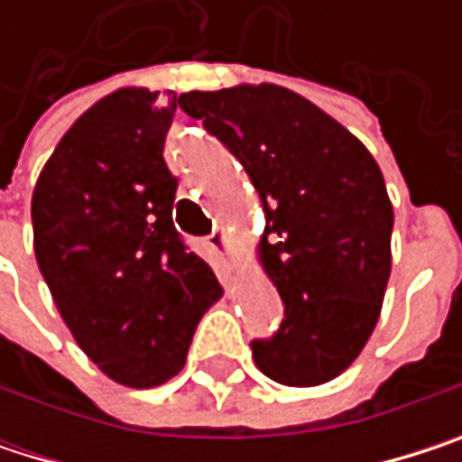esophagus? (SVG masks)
<instances>
[{"mask_svg":"<svg viewBox=\"0 0 462 462\" xmlns=\"http://www.w3.org/2000/svg\"><path fill=\"white\" fill-rule=\"evenodd\" d=\"M208 240H211V245H214V248H217V251L225 256L227 267H230V270H235V264H237V262H235V251H232L230 235H227L225 230H217L214 235H211V237H208Z\"/></svg>","mask_w":462,"mask_h":462,"instance_id":"obj_1","label":"esophagus"}]
</instances>
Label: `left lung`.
<instances>
[{
	"label": "left lung",
	"mask_w": 462,
	"mask_h": 462,
	"mask_svg": "<svg viewBox=\"0 0 462 462\" xmlns=\"http://www.w3.org/2000/svg\"><path fill=\"white\" fill-rule=\"evenodd\" d=\"M245 168L264 232L256 256L283 300L254 364L289 388L339 377L380 321L391 278L393 206L372 152L305 96L262 82L181 93Z\"/></svg>",
	"instance_id": "obj_1"
}]
</instances>
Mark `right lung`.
<instances>
[{"label":"right lung","instance_id":"add662e5","mask_svg":"<svg viewBox=\"0 0 462 462\" xmlns=\"http://www.w3.org/2000/svg\"><path fill=\"white\" fill-rule=\"evenodd\" d=\"M176 96L120 88L63 134L32 195L34 254L82 353L125 388L184 369L214 270L173 227L176 179L162 160Z\"/></svg>","mask_w":462,"mask_h":462}]
</instances>
